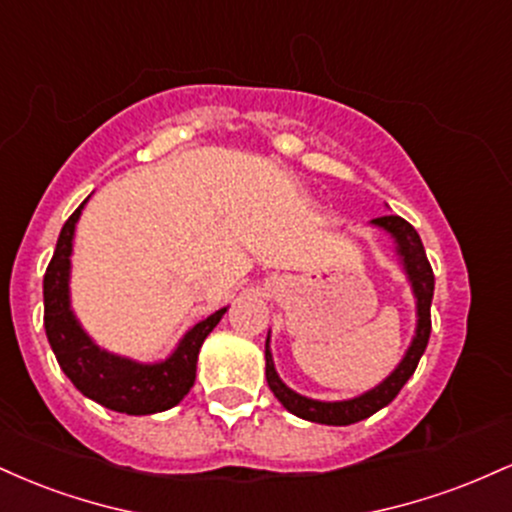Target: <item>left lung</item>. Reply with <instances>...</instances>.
<instances>
[{
	"label": "left lung",
	"mask_w": 512,
	"mask_h": 512,
	"mask_svg": "<svg viewBox=\"0 0 512 512\" xmlns=\"http://www.w3.org/2000/svg\"><path fill=\"white\" fill-rule=\"evenodd\" d=\"M370 226L380 228L395 243V252L402 264L404 274L411 286L416 301V330L411 337V344L404 351L402 361L397 363V368L390 375L363 395L351 397V399H339V402H322V399H313L298 395L296 390H291L284 380L279 378L274 368L272 358V346H269V334L267 344H264V375H267L269 390L274 392V397L284 404V409H289L291 414H296L298 419L313 421V424H327V426H349L356 421L368 419L375 411H380L399 395L404 383L414 375L416 366H419V358L424 356L428 337H431V301H433V269L426 260L424 243H421L419 233L414 231V226L402 219V216H380V219L370 221Z\"/></svg>",
	"instance_id": "obj_1"
}]
</instances>
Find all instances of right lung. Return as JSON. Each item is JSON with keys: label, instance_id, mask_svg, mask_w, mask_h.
Listing matches in <instances>:
<instances>
[{"label": "right lung", "instance_id": "right-lung-1", "mask_svg": "<svg viewBox=\"0 0 512 512\" xmlns=\"http://www.w3.org/2000/svg\"><path fill=\"white\" fill-rule=\"evenodd\" d=\"M88 197L62 226L55 255L45 272V334L64 375L81 395L120 414H158L180 404V399L195 385L199 349L228 308L216 310L190 327L182 334L178 346L161 361L142 363L101 349L74 315L72 291H69L76 221L81 219Z\"/></svg>", "mask_w": 512, "mask_h": 512}]
</instances>
